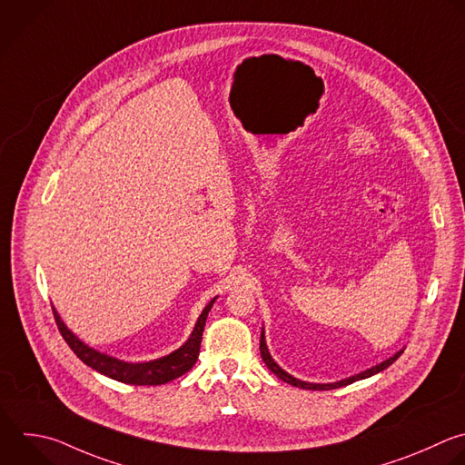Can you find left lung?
<instances>
[{
	"mask_svg": "<svg viewBox=\"0 0 465 465\" xmlns=\"http://www.w3.org/2000/svg\"><path fill=\"white\" fill-rule=\"evenodd\" d=\"M259 351H261V358H262V361L266 363V367L279 378V380H282V381H286V383H290V385H293V387H299V389H308V391H331V389H340V387H345V385H351V383H354V381H358V380H365V378H371V376H374V374H378V372H381V371H385L387 367H391L400 356H401V352L403 351H400V352H396L392 358H389V360H385V361H381L380 365H376V367H371V369H367V371H363V372H360V374H356V376H351V378H345V380H341V381H336V383H308V381H301V380H297V378H293V376H290L288 372H284L275 361H273V358L270 356V352H268V347H266V341H264V331L261 332V343H259Z\"/></svg>",
	"mask_w": 465,
	"mask_h": 465,
	"instance_id": "8db88e82",
	"label": "left lung"
}]
</instances>
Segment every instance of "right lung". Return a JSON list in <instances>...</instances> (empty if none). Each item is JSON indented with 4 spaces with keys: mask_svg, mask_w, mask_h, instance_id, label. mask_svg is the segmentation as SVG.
I'll return each mask as SVG.
<instances>
[{
    "mask_svg": "<svg viewBox=\"0 0 465 465\" xmlns=\"http://www.w3.org/2000/svg\"><path fill=\"white\" fill-rule=\"evenodd\" d=\"M215 299L217 297H213L204 306V311L199 316L190 340L181 349H177L175 352H172L164 358L145 361V363H127V361L111 358L107 354H102V352L87 347L65 327V323L62 322V318L58 316L54 308H53V314H54V320H56L62 338L87 367L94 369L96 372H100L107 378H113L116 381L129 383V385H164V383L186 374L195 365V361L199 358V351H201V340H203L206 318H208V312L212 311Z\"/></svg>",
    "mask_w": 465,
    "mask_h": 465,
    "instance_id": "obj_1",
    "label": "right lung"
}]
</instances>
